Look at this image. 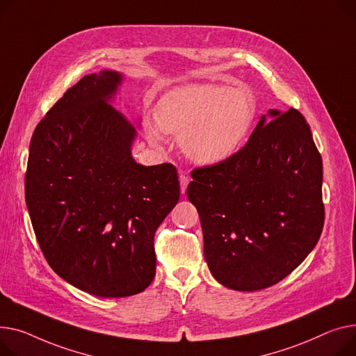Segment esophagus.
Returning a JSON list of instances; mask_svg holds the SVG:
<instances>
[{
	"label": "esophagus",
	"instance_id": "esophagus-1",
	"mask_svg": "<svg viewBox=\"0 0 356 356\" xmlns=\"http://www.w3.org/2000/svg\"><path fill=\"white\" fill-rule=\"evenodd\" d=\"M179 180H180V191H181V193H184L188 181H191V179H188V176H186V175H180Z\"/></svg>",
	"mask_w": 356,
	"mask_h": 356
}]
</instances>
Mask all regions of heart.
I'll list each match as a JSON object with an SVG mask.
<instances>
[{
	"label": "heart",
	"instance_id": "heart-1",
	"mask_svg": "<svg viewBox=\"0 0 356 356\" xmlns=\"http://www.w3.org/2000/svg\"><path fill=\"white\" fill-rule=\"evenodd\" d=\"M254 115L253 99L242 87L193 84L176 88L159 102V130L180 136L184 154L204 165L226 161L238 150ZM156 140V131H149Z\"/></svg>",
	"mask_w": 356,
	"mask_h": 356
}]
</instances>
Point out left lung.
Instances as JSON below:
<instances>
[{"mask_svg":"<svg viewBox=\"0 0 356 356\" xmlns=\"http://www.w3.org/2000/svg\"><path fill=\"white\" fill-rule=\"evenodd\" d=\"M206 264L220 285L269 288L316 246L325 219L322 157L295 108L269 110L226 161L192 172Z\"/></svg>","mask_w":356,"mask_h":356,"instance_id":"obj_1","label":"left lung"}]
</instances>
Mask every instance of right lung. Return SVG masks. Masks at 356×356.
I'll return each instance as SVG.
<instances>
[{
    "instance_id": "add662e5",
    "label": "right lung",
    "mask_w": 356,
    "mask_h": 356,
    "mask_svg": "<svg viewBox=\"0 0 356 356\" xmlns=\"http://www.w3.org/2000/svg\"><path fill=\"white\" fill-rule=\"evenodd\" d=\"M122 83L118 71L102 70L68 88L34 130L26 175L47 262L100 298L131 296L153 282L154 233L180 197L173 164L133 159L137 130L110 104Z\"/></svg>"
}]
</instances>
